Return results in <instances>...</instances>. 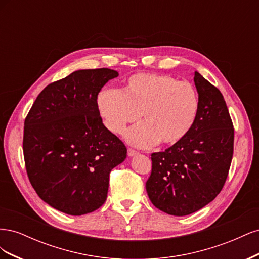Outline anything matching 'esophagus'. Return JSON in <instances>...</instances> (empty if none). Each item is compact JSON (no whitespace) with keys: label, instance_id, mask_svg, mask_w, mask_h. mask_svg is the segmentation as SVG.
I'll return each instance as SVG.
<instances>
[{"label":"esophagus","instance_id":"34e87169","mask_svg":"<svg viewBox=\"0 0 259 259\" xmlns=\"http://www.w3.org/2000/svg\"><path fill=\"white\" fill-rule=\"evenodd\" d=\"M138 152L136 151V150H134V149H132V148H128L127 149V154H128V156H134V155H136Z\"/></svg>","mask_w":259,"mask_h":259}]
</instances>
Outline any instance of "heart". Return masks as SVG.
Returning a JSON list of instances; mask_svg holds the SVG:
<instances>
[{
	"mask_svg": "<svg viewBox=\"0 0 259 259\" xmlns=\"http://www.w3.org/2000/svg\"><path fill=\"white\" fill-rule=\"evenodd\" d=\"M98 110L106 127L121 134L142 113L144 122L131 128L125 137L138 147L160 142L174 145L190 132L200 111V98L195 86L170 75L138 73L125 83L123 93L101 91Z\"/></svg>",
	"mask_w": 259,
	"mask_h": 259,
	"instance_id": "heart-1",
	"label": "heart"
}]
</instances>
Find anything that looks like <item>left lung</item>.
I'll return each mask as SVG.
<instances>
[{"instance_id": "1", "label": "left lung", "mask_w": 259, "mask_h": 259, "mask_svg": "<svg viewBox=\"0 0 259 259\" xmlns=\"http://www.w3.org/2000/svg\"><path fill=\"white\" fill-rule=\"evenodd\" d=\"M200 111L190 132L165 151L151 154L146 183L152 204L186 216L204 207L222 191L233 155L234 130L221 91L194 72Z\"/></svg>"}]
</instances>
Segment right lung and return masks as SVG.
Wrapping results in <instances>:
<instances>
[{"label": "right lung", "instance_id": "1", "mask_svg": "<svg viewBox=\"0 0 259 259\" xmlns=\"http://www.w3.org/2000/svg\"><path fill=\"white\" fill-rule=\"evenodd\" d=\"M119 75L108 68L77 70L38 94L25 120L23 158L44 202L80 216L104 204L109 175L127 149L103 124L97 96Z\"/></svg>", "mask_w": 259, "mask_h": 259}]
</instances>
